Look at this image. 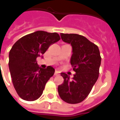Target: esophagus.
<instances>
[{"label":"esophagus","mask_w":120,"mask_h":120,"mask_svg":"<svg viewBox=\"0 0 120 120\" xmlns=\"http://www.w3.org/2000/svg\"><path fill=\"white\" fill-rule=\"evenodd\" d=\"M59 75V73L57 71H55V75Z\"/></svg>","instance_id":"34e87169"}]
</instances>
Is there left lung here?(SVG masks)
Listing matches in <instances>:
<instances>
[{
  "label": "left lung",
  "instance_id": "left-lung-1",
  "mask_svg": "<svg viewBox=\"0 0 120 120\" xmlns=\"http://www.w3.org/2000/svg\"><path fill=\"white\" fill-rule=\"evenodd\" d=\"M64 42L73 48L71 64L76 73L72 79L61 73L64 83L58 87L62 100L68 103L82 102L90 93L99 76L101 56L98 46L86 37L78 34H60Z\"/></svg>",
  "mask_w": 120,
  "mask_h": 120
}]
</instances>
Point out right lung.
Wrapping results in <instances>:
<instances>
[{"instance_id": "1", "label": "right lung", "mask_w": 120, "mask_h": 120, "mask_svg": "<svg viewBox=\"0 0 120 120\" xmlns=\"http://www.w3.org/2000/svg\"><path fill=\"white\" fill-rule=\"evenodd\" d=\"M56 33L37 31L15 43L9 54V69L17 94L26 101H34L42 95L55 69L39 67L37 58L44 54L50 45L60 40Z\"/></svg>"}]
</instances>
